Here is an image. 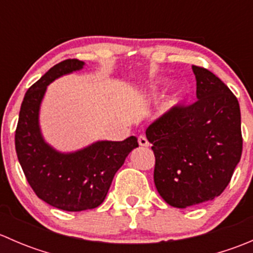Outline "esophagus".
Here are the masks:
<instances>
[{
    "instance_id": "34e87169",
    "label": "esophagus",
    "mask_w": 253,
    "mask_h": 253,
    "mask_svg": "<svg viewBox=\"0 0 253 253\" xmlns=\"http://www.w3.org/2000/svg\"><path fill=\"white\" fill-rule=\"evenodd\" d=\"M138 143L141 147H149V142H148V139L145 138V136H139Z\"/></svg>"
}]
</instances>
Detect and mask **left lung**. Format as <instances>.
<instances>
[{
    "label": "left lung",
    "instance_id": "obj_1",
    "mask_svg": "<svg viewBox=\"0 0 253 253\" xmlns=\"http://www.w3.org/2000/svg\"><path fill=\"white\" fill-rule=\"evenodd\" d=\"M197 100L177 104L148 126L154 183L168 205L187 208L220 196L241 159L240 105L214 73L192 66Z\"/></svg>",
    "mask_w": 253,
    "mask_h": 253
}]
</instances>
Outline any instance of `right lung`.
I'll return each instance as SVG.
<instances>
[{
  "instance_id": "1",
  "label": "right lung",
  "mask_w": 253,
  "mask_h": 253,
  "mask_svg": "<svg viewBox=\"0 0 253 253\" xmlns=\"http://www.w3.org/2000/svg\"><path fill=\"white\" fill-rule=\"evenodd\" d=\"M84 63L68 58L53 66L25 93L16 128V152L35 195L55 208L81 211L104 202L112 178L127 155L138 147L136 137L122 142H96L79 152L61 154L42 139L38 122L46 86L60 76L81 70Z\"/></svg>"
}]
</instances>
